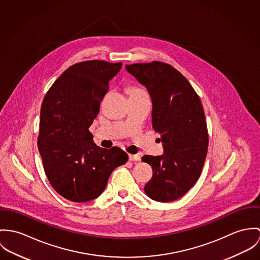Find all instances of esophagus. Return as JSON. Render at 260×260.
<instances>
[{
	"label": "esophagus",
	"instance_id": "1",
	"mask_svg": "<svg viewBox=\"0 0 260 260\" xmlns=\"http://www.w3.org/2000/svg\"><path fill=\"white\" fill-rule=\"evenodd\" d=\"M128 158L131 161H140L141 156L139 154H128Z\"/></svg>",
	"mask_w": 260,
	"mask_h": 260
}]
</instances>
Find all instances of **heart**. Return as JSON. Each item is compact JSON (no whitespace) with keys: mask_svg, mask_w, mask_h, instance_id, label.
Listing matches in <instances>:
<instances>
[{"mask_svg":"<svg viewBox=\"0 0 260 260\" xmlns=\"http://www.w3.org/2000/svg\"><path fill=\"white\" fill-rule=\"evenodd\" d=\"M144 89H142V88H140V87H131L129 89H128V91H129V93H134V92H139V91H143Z\"/></svg>","mask_w":260,"mask_h":260,"instance_id":"b5f03b06","label":"heart"}]
</instances>
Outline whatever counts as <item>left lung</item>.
<instances>
[{"label": "left lung", "instance_id": "left-lung-1", "mask_svg": "<svg viewBox=\"0 0 260 260\" xmlns=\"http://www.w3.org/2000/svg\"><path fill=\"white\" fill-rule=\"evenodd\" d=\"M147 88L152 101V127L160 135L164 155H144L152 177L144 191L153 201L183 197L201 176L208 147L202 102L188 81L167 62L153 60L125 66Z\"/></svg>", "mask_w": 260, "mask_h": 260}]
</instances>
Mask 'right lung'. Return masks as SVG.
Listing matches in <instances>:
<instances>
[{
	"instance_id": "1",
	"label": "right lung",
	"mask_w": 260,
	"mask_h": 260,
	"mask_svg": "<svg viewBox=\"0 0 260 260\" xmlns=\"http://www.w3.org/2000/svg\"><path fill=\"white\" fill-rule=\"evenodd\" d=\"M121 64L101 59L77 62L44 98L38 147L51 185L68 201L86 202L100 197L111 173L128 159L117 146L106 149L93 144L88 131Z\"/></svg>"
}]
</instances>
